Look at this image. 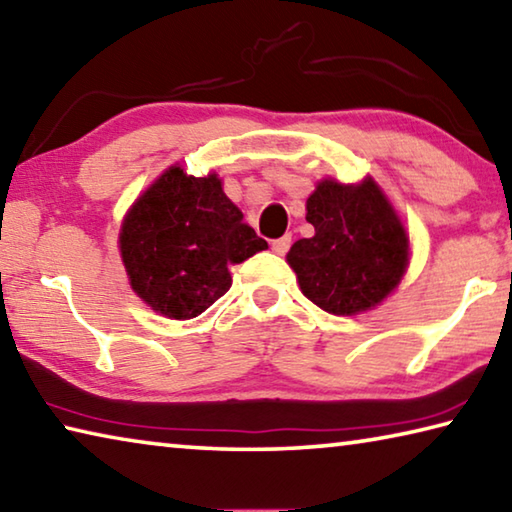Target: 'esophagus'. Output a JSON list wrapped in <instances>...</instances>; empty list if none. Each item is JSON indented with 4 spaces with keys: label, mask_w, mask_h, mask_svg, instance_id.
I'll list each match as a JSON object with an SVG mask.
<instances>
[{
    "label": "esophagus",
    "mask_w": 512,
    "mask_h": 512,
    "mask_svg": "<svg viewBox=\"0 0 512 512\" xmlns=\"http://www.w3.org/2000/svg\"><path fill=\"white\" fill-rule=\"evenodd\" d=\"M289 246H291V235H284V237H280V239H275L273 244H271L275 255H284V253H287V250H289Z\"/></svg>",
    "instance_id": "obj_1"
}]
</instances>
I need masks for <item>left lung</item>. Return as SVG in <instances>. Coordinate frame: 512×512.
Here are the masks:
<instances>
[{
    "instance_id": "8db88e82",
    "label": "left lung",
    "mask_w": 512,
    "mask_h": 512,
    "mask_svg": "<svg viewBox=\"0 0 512 512\" xmlns=\"http://www.w3.org/2000/svg\"><path fill=\"white\" fill-rule=\"evenodd\" d=\"M307 221L316 235L298 239L287 262L314 305L352 316L379 305L397 287L409 262V237L372 180H323L307 198Z\"/></svg>"
}]
</instances>
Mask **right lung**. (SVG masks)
Returning <instances> with one entry per match:
<instances>
[{
	"label": "right lung",
	"mask_w": 512,
	"mask_h": 512,
	"mask_svg": "<svg viewBox=\"0 0 512 512\" xmlns=\"http://www.w3.org/2000/svg\"><path fill=\"white\" fill-rule=\"evenodd\" d=\"M266 248L223 194L216 173L196 178L180 167L146 189L119 232L133 291L176 320L203 314L230 289L228 266Z\"/></svg>",
	"instance_id": "1"
}]
</instances>
